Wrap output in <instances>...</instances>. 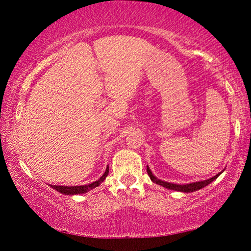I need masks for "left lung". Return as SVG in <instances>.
Here are the masks:
<instances>
[{
	"label": "left lung",
	"mask_w": 251,
	"mask_h": 251,
	"mask_svg": "<svg viewBox=\"0 0 251 251\" xmlns=\"http://www.w3.org/2000/svg\"><path fill=\"white\" fill-rule=\"evenodd\" d=\"M223 173V171H222ZM222 173H219L216 175V176L209 178V179H205V180H200V181H195V183H190V184H174V183H168V181H164V180H161L159 178L155 177L153 175L152 171H151L150 167L147 166V174H149V176L151 178V180L153 181V183H155L157 185H161V186L168 188V190H173V191H178V192H183V193H191V192H195V191H199L201 190V188H203L209 185L210 183H212L216 178H217L219 175Z\"/></svg>",
	"instance_id": "1"
}]
</instances>
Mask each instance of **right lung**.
<instances>
[{
	"mask_svg": "<svg viewBox=\"0 0 251 251\" xmlns=\"http://www.w3.org/2000/svg\"><path fill=\"white\" fill-rule=\"evenodd\" d=\"M108 175V166L106 168V171L104 173V175L99 178L98 180L94 181V183L88 184V185H81V186H61V185H50L53 190H56L57 192H59L61 194L65 195H75V194H83L87 193V192L94 190L97 186H99L102 181L105 180V178L107 177Z\"/></svg>",
	"mask_w": 251,
	"mask_h": 251,
	"instance_id": "1",
	"label": "right lung"
}]
</instances>
